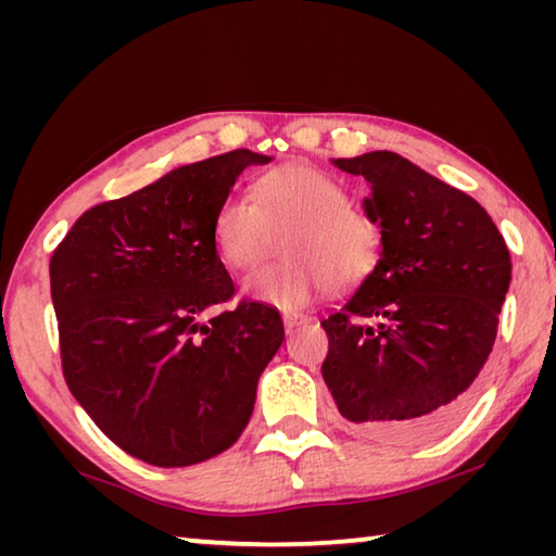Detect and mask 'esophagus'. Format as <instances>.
<instances>
[{"mask_svg":"<svg viewBox=\"0 0 556 556\" xmlns=\"http://www.w3.org/2000/svg\"><path fill=\"white\" fill-rule=\"evenodd\" d=\"M306 321H308V316H304V314H296V312H287V314H285V328H287V333H291L296 326L306 324Z\"/></svg>","mask_w":556,"mask_h":556,"instance_id":"34e87169","label":"esophagus"}]
</instances>
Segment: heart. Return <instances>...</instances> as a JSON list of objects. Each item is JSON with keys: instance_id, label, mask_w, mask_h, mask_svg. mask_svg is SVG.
<instances>
[{"instance_id": "obj_1", "label": "heart", "mask_w": 556, "mask_h": 556, "mask_svg": "<svg viewBox=\"0 0 556 556\" xmlns=\"http://www.w3.org/2000/svg\"><path fill=\"white\" fill-rule=\"evenodd\" d=\"M285 244V257L248 281V291L279 308L306 306L333 281L361 285L378 265L380 230L351 205L333 176L306 164L262 174L244 195L223 199L213 218V242L232 271L250 275Z\"/></svg>"}]
</instances>
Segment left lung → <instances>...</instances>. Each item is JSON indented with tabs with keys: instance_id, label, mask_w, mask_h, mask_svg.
I'll list each match as a JSON object with an SVG mask.
<instances>
[{
	"instance_id": "obj_1",
	"label": "left lung",
	"mask_w": 556,
	"mask_h": 556,
	"mask_svg": "<svg viewBox=\"0 0 556 556\" xmlns=\"http://www.w3.org/2000/svg\"><path fill=\"white\" fill-rule=\"evenodd\" d=\"M370 184L380 260L324 318L321 375L338 412L370 437L425 441L454 425L493 351L510 252L491 215L394 152L333 159Z\"/></svg>"
}]
</instances>
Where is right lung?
Segmentation results:
<instances>
[{
  "label": "right lung",
  "instance_id": "1",
  "mask_svg": "<svg viewBox=\"0 0 556 556\" xmlns=\"http://www.w3.org/2000/svg\"><path fill=\"white\" fill-rule=\"evenodd\" d=\"M250 149L178 166L75 220L51 257L68 390L102 434L144 464L193 466L248 427L257 380L285 341L277 308L240 301L213 218Z\"/></svg>",
  "mask_w": 556,
  "mask_h": 556
}]
</instances>
